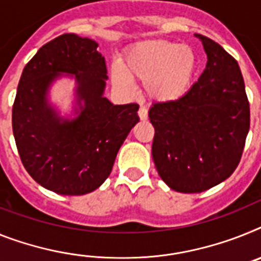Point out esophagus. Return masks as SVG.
<instances>
[{
  "label": "esophagus",
  "instance_id": "1",
  "mask_svg": "<svg viewBox=\"0 0 261 261\" xmlns=\"http://www.w3.org/2000/svg\"><path fill=\"white\" fill-rule=\"evenodd\" d=\"M138 115H139V118H141L142 120H146L148 117V113H147V109L144 106H141L139 107V110H138Z\"/></svg>",
  "mask_w": 261,
  "mask_h": 261
}]
</instances>
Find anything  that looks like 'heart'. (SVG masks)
<instances>
[{
	"label": "heart",
	"instance_id": "obj_1",
	"mask_svg": "<svg viewBox=\"0 0 261 261\" xmlns=\"http://www.w3.org/2000/svg\"><path fill=\"white\" fill-rule=\"evenodd\" d=\"M196 71V57L187 45L156 39L135 45L127 53L123 69H113L119 89L133 91L131 78L144 81L146 91L155 99H176L186 93Z\"/></svg>",
	"mask_w": 261,
	"mask_h": 261
}]
</instances>
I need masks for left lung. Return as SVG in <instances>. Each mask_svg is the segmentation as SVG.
Here are the masks:
<instances>
[{
	"label": "left lung",
	"instance_id": "8db88e82",
	"mask_svg": "<svg viewBox=\"0 0 261 261\" xmlns=\"http://www.w3.org/2000/svg\"><path fill=\"white\" fill-rule=\"evenodd\" d=\"M207 65L185 95L155 102L152 159L168 187L185 194L222 183L242 159L249 130V102L236 60L218 42L195 34Z\"/></svg>",
	"mask_w": 261,
	"mask_h": 261
}]
</instances>
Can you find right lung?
Returning a JSON list of instances; mask_svg holds the SVG:
<instances>
[{"label": "right lung", "instance_id": "add662e5", "mask_svg": "<svg viewBox=\"0 0 261 261\" xmlns=\"http://www.w3.org/2000/svg\"><path fill=\"white\" fill-rule=\"evenodd\" d=\"M98 43L66 33L45 43L26 63L13 103L12 124L23 167L37 183L61 195H85L110 175L120 146L139 122L138 103L103 97L107 70ZM61 72L79 82L80 115L62 120L47 105Z\"/></svg>", "mask_w": 261, "mask_h": 261}]
</instances>
